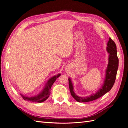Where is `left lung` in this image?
Returning <instances> with one entry per match:
<instances>
[{"label": "left lung", "instance_id": "8db88e82", "mask_svg": "<svg viewBox=\"0 0 128 128\" xmlns=\"http://www.w3.org/2000/svg\"><path fill=\"white\" fill-rule=\"evenodd\" d=\"M106 51L109 55L108 59V63L105 70V77L102 86L95 94H92L87 96H78L74 90V88L72 79L70 77L68 78L69 86L71 95L77 102H86L93 101L101 97L107 92H109L113 86L118 67V59L117 56L116 46L110 38H109V40L107 42Z\"/></svg>", "mask_w": 128, "mask_h": 128}]
</instances>
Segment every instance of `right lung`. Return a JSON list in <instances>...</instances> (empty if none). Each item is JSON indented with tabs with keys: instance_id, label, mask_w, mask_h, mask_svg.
I'll return each mask as SVG.
<instances>
[{
	"instance_id": "obj_1",
	"label": "right lung",
	"mask_w": 128,
	"mask_h": 128,
	"mask_svg": "<svg viewBox=\"0 0 128 128\" xmlns=\"http://www.w3.org/2000/svg\"><path fill=\"white\" fill-rule=\"evenodd\" d=\"M61 75L60 74H58L57 75L52 76L49 78L45 84V86L42 89V90L37 95L32 96H26L21 94H20L22 96L24 100H28V101L36 102H42L47 99L50 95L51 93V88L53 84L55 82L56 78H58Z\"/></svg>"
}]
</instances>
